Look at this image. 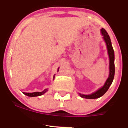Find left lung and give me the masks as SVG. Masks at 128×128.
Segmentation results:
<instances>
[{
  "mask_svg": "<svg viewBox=\"0 0 128 128\" xmlns=\"http://www.w3.org/2000/svg\"><path fill=\"white\" fill-rule=\"evenodd\" d=\"M101 33L103 36V38H104V41H105L106 44L108 56H109V59H110L109 77H108V78H107L106 81L105 83H104V86H103L102 88H99L98 90L97 91L93 93V94H90V95H83V94H78V95H79L82 98H87V99H95V98H98L101 97L102 96H103V95L106 92L107 90H108L110 86L112 85V82H113V78H114V50H113V47H112L110 38L108 33L106 32V30L104 29V28H102L101 29Z\"/></svg>",
  "mask_w": 128,
  "mask_h": 128,
  "instance_id": "1",
  "label": "left lung"
}]
</instances>
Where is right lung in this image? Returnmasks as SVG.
Returning <instances> with one entry per match:
<instances>
[{
	"label": "right lung",
	"instance_id": "right-lung-1",
	"mask_svg": "<svg viewBox=\"0 0 128 128\" xmlns=\"http://www.w3.org/2000/svg\"><path fill=\"white\" fill-rule=\"evenodd\" d=\"M59 68H58V71L59 70ZM53 79H54V76L53 77ZM48 91V89H45L42 92H33V93H26V92H23L24 94L25 95H27L28 96H40V95H43L44 93H46V92Z\"/></svg>",
	"mask_w": 128,
	"mask_h": 128
}]
</instances>
